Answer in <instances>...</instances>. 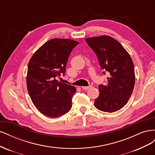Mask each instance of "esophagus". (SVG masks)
Returning <instances> with one entry per match:
<instances>
[{"mask_svg":"<svg viewBox=\"0 0 155 155\" xmlns=\"http://www.w3.org/2000/svg\"><path fill=\"white\" fill-rule=\"evenodd\" d=\"M92 87V86L90 85V86H88V87H85V86H83L82 87V88L83 89V90H88V89H89L90 88Z\"/></svg>","mask_w":155,"mask_h":155,"instance_id":"esophagus-1","label":"esophagus"}]
</instances>
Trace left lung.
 Instances as JSON below:
<instances>
[{
  "label": "left lung",
  "instance_id": "obj_1",
  "mask_svg": "<svg viewBox=\"0 0 155 155\" xmlns=\"http://www.w3.org/2000/svg\"><path fill=\"white\" fill-rule=\"evenodd\" d=\"M85 41L96 53L101 69L109 75L107 85L98 87L100 95L94 106L106 112L118 110L127 104L134 89L133 60L123 46L110 36L89 37Z\"/></svg>",
  "mask_w": 155,
  "mask_h": 155
}]
</instances>
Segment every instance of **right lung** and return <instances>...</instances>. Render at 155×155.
<instances>
[{"label": "right lung", "mask_w": 155, "mask_h": 155, "mask_svg": "<svg viewBox=\"0 0 155 155\" xmlns=\"http://www.w3.org/2000/svg\"><path fill=\"white\" fill-rule=\"evenodd\" d=\"M79 43L55 38L46 42L32 55L28 65L26 85L31 100L41 113L61 116L71 109L74 87L55 79L64 74L68 57Z\"/></svg>", "instance_id": "add662e5"}]
</instances>
